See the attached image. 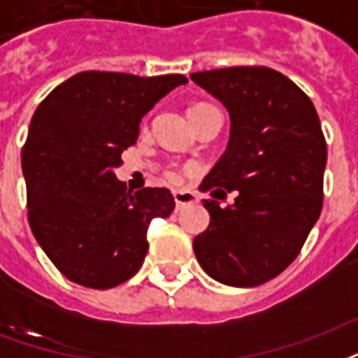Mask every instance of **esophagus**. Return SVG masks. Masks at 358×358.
I'll use <instances>...</instances> for the list:
<instances>
[{
    "mask_svg": "<svg viewBox=\"0 0 358 358\" xmlns=\"http://www.w3.org/2000/svg\"><path fill=\"white\" fill-rule=\"evenodd\" d=\"M172 197H174V203H176V207H178V209H182V207H186V205H192V203L197 201V195L192 194V192H174Z\"/></svg>",
    "mask_w": 358,
    "mask_h": 358,
    "instance_id": "34e87169",
    "label": "esophagus"
}]
</instances>
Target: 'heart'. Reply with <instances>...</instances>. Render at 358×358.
Here are the masks:
<instances>
[{
	"label": "heart",
	"instance_id": "1",
	"mask_svg": "<svg viewBox=\"0 0 358 358\" xmlns=\"http://www.w3.org/2000/svg\"><path fill=\"white\" fill-rule=\"evenodd\" d=\"M209 107H213V105H209V103H195V105H192L189 109H187V117H189V120L195 117V115H199V113H203L205 109H209ZM163 176L166 182H171V184H176L180 180V174L174 169H166V171L163 172Z\"/></svg>",
	"mask_w": 358,
	"mask_h": 358
}]
</instances>
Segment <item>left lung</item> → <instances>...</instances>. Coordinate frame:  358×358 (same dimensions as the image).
<instances>
[{"mask_svg": "<svg viewBox=\"0 0 358 358\" xmlns=\"http://www.w3.org/2000/svg\"><path fill=\"white\" fill-rule=\"evenodd\" d=\"M192 80L232 120L228 149L199 189L238 192L234 205L203 201L210 222L195 236V257L222 284L261 285L295 261L320 217L328 157L320 118L308 95L268 66L205 71Z\"/></svg>", "mask_w": 358, "mask_h": 358, "instance_id": "obj_1", "label": "left lung"}]
</instances>
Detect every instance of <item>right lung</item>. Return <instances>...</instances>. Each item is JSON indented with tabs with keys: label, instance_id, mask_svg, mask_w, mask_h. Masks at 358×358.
<instances>
[{
	"label": "right lung",
	"instance_id": "obj_1",
	"mask_svg": "<svg viewBox=\"0 0 358 358\" xmlns=\"http://www.w3.org/2000/svg\"><path fill=\"white\" fill-rule=\"evenodd\" d=\"M184 74L141 78L86 71L59 84L30 120L22 148L28 222L51 263L74 284L107 289L140 270L148 228L166 218V187L126 189L115 176L141 117Z\"/></svg>",
	"mask_w": 358,
	"mask_h": 358
}]
</instances>
